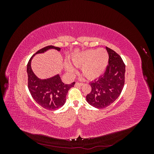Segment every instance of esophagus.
Listing matches in <instances>:
<instances>
[{
	"mask_svg": "<svg viewBox=\"0 0 154 154\" xmlns=\"http://www.w3.org/2000/svg\"><path fill=\"white\" fill-rule=\"evenodd\" d=\"M83 84L82 83H78V82H76V83H75V87H81V86H82Z\"/></svg>",
	"mask_w": 154,
	"mask_h": 154,
	"instance_id": "1",
	"label": "esophagus"
}]
</instances>
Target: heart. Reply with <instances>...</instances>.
Masks as SVG:
<instances>
[{
	"mask_svg": "<svg viewBox=\"0 0 154 154\" xmlns=\"http://www.w3.org/2000/svg\"><path fill=\"white\" fill-rule=\"evenodd\" d=\"M109 54L104 49H90L76 54L72 58L73 65L81 67L83 76L88 80H94L103 74L109 62ZM67 71L72 74L75 69L69 63L66 64Z\"/></svg>",
	"mask_w": 154,
	"mask_h": 154,
	"instance_id": "heart-1",
	"label": "heart"
}]
</instances>
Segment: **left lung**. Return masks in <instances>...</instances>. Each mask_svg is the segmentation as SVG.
I'll use <instances>...</instances> for the list:
<instances>
[{"label": "left lung", "instance_id": "1", "mask_svg": "<svg viewBox=\"0 0 154 154\" xmlns=\"http://www.w3.org/2000/svg\"><path fill=\"white\" fill-rule=\"evenodd\" d=\"M109 54V65L105 73L91 82L92 90L86 96L87 101L97 109H103L117 100L125 84V65L120 56L106 47Z\"/></svg>", "mask_w": 154, "mask_h": 154}]
</instances>
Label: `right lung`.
Returning a JSON list of instances; mask_svg holds the SVG:
<instances>
[{"mask_svg":"<svg viewBox=\"0 0 154 154\" xmlns=\"http://www.w3.org/2000/svg\"><path fill=\"white\" fill-rule=\"evenodd\" d=\"M50 49H54L58 51L61 49L60 48L49 45L38 50L35 54L43 53ZM34 56L35 54L32 56L27 66L29 91L32 98L39 105L49 110H57L66 103L68 91L74 87L75 82L71 84H65L59 74L44 80L38 78L32 72L31 67V60Z\"/></svg>","mask_w":154,"mask_h":154,"instance_id":"add662e5","label":"right lung"}]
</instances>
